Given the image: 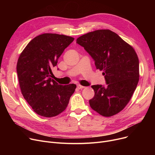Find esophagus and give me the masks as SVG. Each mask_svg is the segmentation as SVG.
Listing matches in <instances>:
<instances>
[{"label":"esophagus","mask_w":155,"mask_h":155,"mask_svg":"<svg viewBox=\"0 0 155 155\" xmlns=\"http://www.w3.org/2000/svg\"><path fill=\"white\" fill-rule=\"evenodd\" d=\"M77 88L78 89H82V88H84L85 87L84 86H82V85H77Z\"/></svg>","instance_id":"34e87169"}]
</instances>
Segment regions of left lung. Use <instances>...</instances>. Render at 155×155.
Listing matches in <instances>:
<instances>
[{
	"label": "left lung",
	"mask_w": 155,
	"mask_h": 155,
	"mask_svg": "<svg viewBox=\"0 0 155 155\" xmlns=\"http://www.w3.org/2000/svg\"><path fill=\"white\" fill-rule=\"evenodd\" d=\"M77 43L92 56L106 81V86H91L95 92L89 101L91 108L104 117L116 114L128 104L139 81V60L135 50L109 29L88 32L77 38Z\"/></svg>",
	"instance_id": "left-lung-1"
}]
</instances>
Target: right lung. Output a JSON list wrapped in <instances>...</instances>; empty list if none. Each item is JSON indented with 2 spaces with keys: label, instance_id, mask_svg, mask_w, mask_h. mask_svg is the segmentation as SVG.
<instances>
[{
  "label": "right lung",
  "instance_id": "obj_1",
  "mask_svg": "<svg viewBox=\"0 0 155 155\" xmlns=\"http://www.w3.org/2000/svg\"><path fill=\"white\" fill-rule=\"evenodd\" d=\"M74 38L45 33L32 39L21 53L17 73L21 93L37 114L51 117L67 108L75 84L62 85L51 78V68Z\"/></svg>",
  "mask_w": 155,
  "mask_h": 155
}]
</instances>
